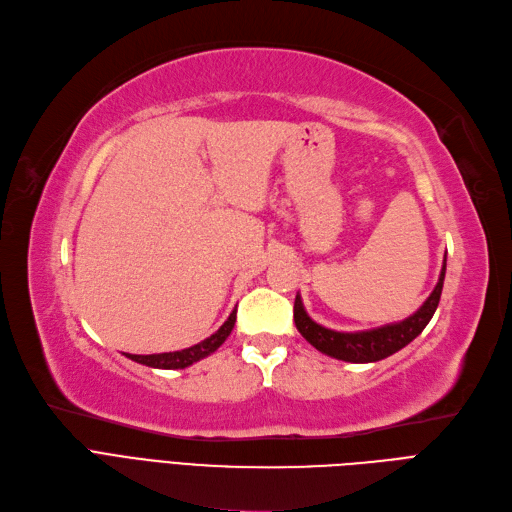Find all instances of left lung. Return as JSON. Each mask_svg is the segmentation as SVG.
Returning <instances> with one entry per match:
<instances>
[{
  "label": "left lung",
  "instance_id": "1",
  "mask_svg": "<svg viewBox=\"0 0 512 512\" xmlns=\"http://www.w3.org/2000/svg\"><path fill=\"white\" fill-rule=\"evenodd\" d=\"M445 271H447V258L443 262V269H440L438 284L428 296V301L421 305L413 315H409L407 320L396 322V324H385L373 330H360V332H337L324 328L317 322H313L307 315L301 296L296 294L294 298V324L298 332L322 354L345 360V362H356V364H366V362H377L387 356L396 354L402 347H407L415 337H419L421 330L428 326L432 320V315L438 307L440 301V292H443V281H445Z\"/></svg>",
  "mask_w": 512,
  "mask_h": 512
}]
</instances>
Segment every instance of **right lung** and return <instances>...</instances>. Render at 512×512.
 Masks as SVG:
<instances>
[{
	"mask_svg": "<svg viewBox=\"0 0 512 512\" xmlns=\"http://www.w3.org/2000/svg\"><path fill=\"white\" fill-rule=\"evenodd\" d=\"M235 320H237V309L231 315H228V320L214 334H211V337H207L205 341L192 345L188 349L169 351V354H150V356H133V354H129L127 358H131L133 362H139V364L152 366V368H165V370L186 368L190 364L203 360L205 356L214 354V351L226 341L228 334H231V330L235 326Z\"/></svg>",
	"mask_w": 512,
	"mask_h": 512,
	"instance_id": "1",
	"label": "right lung"
}]
</instances>
